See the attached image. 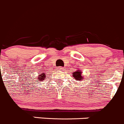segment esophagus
<instances>
[{
  "label": "esophagus",
  "mask_w": 124,
  "mask_h": 124,
  "mask_svg": "<svg viewBox=\"0 0 124 124\" xmlns=\"http://www.w3.org/2000/svg\"><path fill=\"white\" fill-rule=\"evenodd\" d=\"M58 70H64V68H63V67H58Z\"/></svg>",
  "instance_id": "esophagus-1"
}]
</instances>
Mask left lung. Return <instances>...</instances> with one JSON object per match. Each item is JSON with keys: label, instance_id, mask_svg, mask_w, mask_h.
<instances>
[{"label": "left lung", "instance_id": "8db88e82", "mask_svg": "<svg viewBox=\"0 0 124 124\" xmlns=\"http://www.w3.org/2000/svg\"><path fill=\"white\" fill-rule=\"evenodd\" d=\"M82 74V72L81 71V70H77V71L72 73V76L76 80H82L84 79V77H83V75Z\"/></svg>", "mask_w": 124, "mask_h": 124}]
</instances>
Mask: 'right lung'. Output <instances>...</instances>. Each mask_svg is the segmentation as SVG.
Returning <instances> with one entry per match:
<instances>
[{"label":"right lung","instance_id":"right-lung-1","mask_svg":"<svg viewBox=\"0 0 124 124\" xmlns=\"http://www.w3.org/2000/svg\"><path fill=\"white\" fill-rule=\"evenodd\" d=\"M38 80H39L40 81H42L43 80H44V78H46V75L44 73H42V74H40V75H38Z\"/></svg>","mask_w":124,"mask_h":124}]
</instances>
